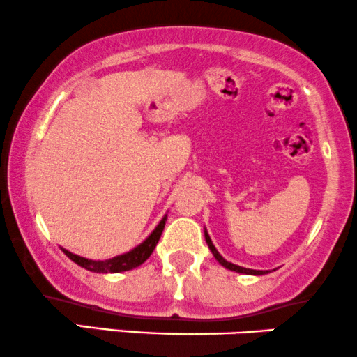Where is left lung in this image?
<instances>
[{"instance_id":"left-lung-1","label":"left lung","mask_w":357,"mask_h":357,"mask_svg":"<svg viewBox=\"0 0 357 357\" xmlns=\"http://www.w3.org/2000/svg\"><path fill=\"white\" fill-rule=\"evenodd\" d=\"M204 238H206V243H208L209 249H211L213 256L216 257L218 263H220L221 266H225L226 269H231V271H236V273H241V274H255V276H261V274H268V271H256V269H248V268H241V266L238 264H233V263H227V261L222 257L220 252H218V249L214 248V244L211 241V238H209L208 231H204Z\"/></svg>"}]
</instances>
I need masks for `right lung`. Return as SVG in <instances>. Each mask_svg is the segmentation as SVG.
I'll return each instance as SVG.
<instances>
[{
	"label": "right lung",
	"instance_id": "obj_1",
	"mask_svg": "<svg viewBox=\"0 0 357 357\" xmlns=\"http://www.w3.org/2000/svg\"><path fill=\"white\" fill-rule=\"evenodd\" d=\"M167 216L162 218L160 221V225L154 227V231L148 238L144 239L139 246H136L135 249H131L130 252H124L121 256L111 257V259L106 261H93V259H86V257H81L78 255H73V252L63 249V252L70 257L71 261H75L76 264L81 266V268L88 269V271L93 273H123V271H130V269H135L137 266H141L148 259L149 256L153 255L154 248H156L158 241H160L162 229H165Z\"/></svg>",
	"mask_w": 357,
	"mask_h": 357
}]
</instances>
